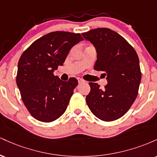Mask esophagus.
<instances>
[{"label": "esophagus", "mask_w": 157, "mask_h": 157, "mask_svg": "<svg viewBox=\"0 0 157 157\" xmlns=\"http://www.w3.org/2000/svg\"><path fill=\"white\" fill-rule=\"evenodd\" d=\"M77 80H78L79 83H82V82H84V80L81 78H77Z\"/></svg>", "instance_id": "esophagus-1"}]
</instances>
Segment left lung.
Instances as JSON below:
<instances>
[{"label":"left lung","mask_w":157,"mask_h":157,"mask_svg":"<svg viewBox=\"0 0 157 157\" xmlns=\"http://www.w3.org/2000/svg\"><path fill=\"white\" fill-rule=\"evenodd\" d=\"M82 35L96 49L94 69L105 71L108 82L102 89L96 82H89L91 91L86 103L100 120H117L128 111L137 97L142 78L137 54L125 38L110 29L97 28Z\"/></svg>","instance_id":"obj_1"}]
</instances>
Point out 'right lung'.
Instances as JSON below:
<instances>
[{"instance_id":"1","label":"right lung","mask_w":157,"mask_h":157,"mask_svg":"<svg viewBox=\"0 0 157 157\" xmlns=\"http://www.w3.org/2000/svg\"><path fill=\"white\" fill-rule=\"evenodd\" d=\"M81 40L80 34L50 32L32 43L20 57L16 82L23 103L36 120L50 122L66 111L78 81L75 77L63 81L54 71Z\"/></svg>"}]
</instances>
